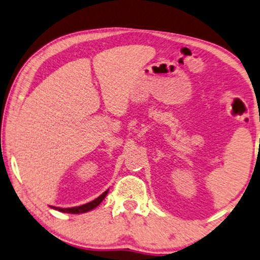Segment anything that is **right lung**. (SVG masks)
I'll return each instance as SVG.
<instances>
[{"mask_svg":"<svg viewBox=\"0 0 260 260\" xmlns=\"http://www.w3.org/2000/svg\"><path fill=\"white\" fill-rule=\"evenodd\" d=\"M109 189L108 191H105L103 194H101L98 198H96V199L90 201V203L85 204V205H82V206H77V207H72V208H60V207H53V206H51L52 208L56 209V211L59 212H62V213H71V214H81V213H86L89 211H91V209L96 208L98 205H100L103 200H104V198L106 197V194H108Z\"/></svg>","mask_w":260,"mask_h":260,"instance_id":"obj_1","label":"right lung"}]
</instances>
